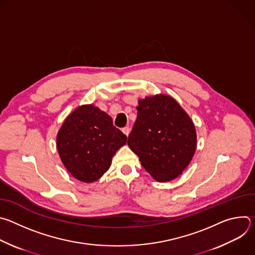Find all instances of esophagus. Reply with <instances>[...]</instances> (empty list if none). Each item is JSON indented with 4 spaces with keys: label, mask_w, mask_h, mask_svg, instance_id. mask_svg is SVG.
Wrapping results in <instances>:
<instances>
[{
    "label": "esophagus",
    "mask_w": 255,
    "mask_h": 255,
    "mask_svg": "<svg viewBox=\"0 0 255 255\" xmlns=\"http://www.w3.org/2000/svg\"><path fill=\"white\" fill-rule=\"evenodd\" d=\"M122 131H123V133L128 137V135L130 134V128L129 127H124L123 129H122Z\"/></svg>",
    "instance_id": "34e87169"
}]
</instances>
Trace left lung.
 Returning <instances> with one entry per match:
<instances>
[{"label": "left lung", "mask_w": 255, "mask_h": 255, "mask_svg": "<svg viewBox=\"0 0 255 255\" xmlns=\"http://www.w3.org/2000/svg\"><path fill=\"white\" fill-rule=\"evenodd\" d=\"M137 119L128 137L130 149L157 181L181 174L197 147L195 125L170 96L156 95L138 101Z\"/></svg>", "instance_id": "1"}]
</instances>
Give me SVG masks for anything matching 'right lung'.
I'll list each match as a JSON object with an SVG mask.
<instances>
[{"mask_svg": "<svg viewBox=\"0 0 255 255\" xmlns=\"http://www.w3.org/2000/svg\"><path fill=\"white\" fill-rule=\"evenodd\" d=\"M127 136L113 125L112 118L94 105H83L64 120L56 137L59 157L75 178L98 180L111 165Z\"/></svg>", "mask_w": 255, "mask_h": 255, "instance_id": "obj_1", "label": "right lung"}]
</instances>
